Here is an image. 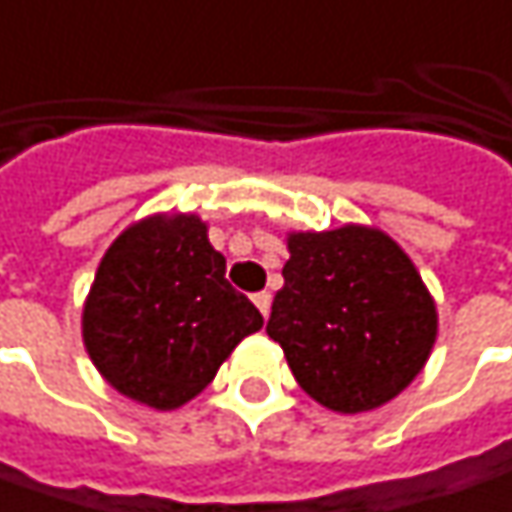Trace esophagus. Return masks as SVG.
Wrapping results in <instances>:
<instances>
[{
  "label": "esophagus",
  "instance_id": "1",
  "mask_svg": "<svg viewBox=\"0 0 512 512\" xmlns=\"http://www.w3.org/2000/svg\"><path fill=\"white\" fill-rule=\"evenodd\" d=\"M252 300H255V306L260 309V314H263V317H269V309H272V294H269V291H257Z\"/></svg>",
  "mask_w": 512,
  "mask_h": 512
}]
</instances>
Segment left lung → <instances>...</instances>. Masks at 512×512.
Masks as SVG:
<instances>
[{"instance_id": "obj_1", "label": "left lung", "mask_w": 512, "mask_h": 512, "mask_svg": "<svg viewBox=\"0 0 512 512\" xmlns=\"http://www.w3.org/2000/svg\"><path fill=\"white\" fill-rule=\"evenodd\" d=\"M269 337L300 388L337 414L391 402L436 343L431 291L397 240L371 226L291 232Z\"/></svg>"}]
</instances>
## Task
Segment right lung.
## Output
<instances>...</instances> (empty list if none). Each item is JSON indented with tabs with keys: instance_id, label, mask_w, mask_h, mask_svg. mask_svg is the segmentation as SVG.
Here are the masks:
<instances>
[{
	"instance_id": "obj_1",
	"label": "right lung",
	"mask_w": 512,
	"mask_h": 512,
	"mask_svg": "<svg viewBox=\"0 0 512 512\" xmlns=\"http://www.w3.org/2000/svg\"><path fill=\"white\" fill-rule=\"evenodd\" d=\"M260 326V311L229 286L206 223L184 212L127 226L101 257L81 311L98 374L155 411L198 397Z\"/></svg>"
}]
</instances>
